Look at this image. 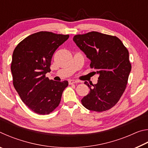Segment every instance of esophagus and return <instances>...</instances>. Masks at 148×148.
Returning <instances> with one entry per match:
<instances>
[{"label":"esophagus","mask_w":148,"mask_h":148,"mask_svg":"<svg viewBox=\"0 0 148 148\" xmlns=\"http://www.w3.org/2000/svg\"><path fill=\"white\" fill-rule=\"evenodd\" d=\"M69 82L70 85H72V84L77 83V82H79V81H77V80H75V79H70Z\"/></svg>","instance_id":"obj_1"}]
</instances>
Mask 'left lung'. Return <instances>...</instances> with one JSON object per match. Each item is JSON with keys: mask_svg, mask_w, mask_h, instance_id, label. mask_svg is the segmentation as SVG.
I'll return each instance as SVG.
<instances>
[{"mask_svg": "<svg viewBox=\"0 0 148 148\" xmlns=\"http://www.w3.org/2000/svg\"><path fill=\"white\" fill-rule=\"evenodd\" d=\"M73 40L99 74L97 84L85 82L90 92L82 99V105L95 112L110 110L118 102L128 83L131 71L128 49L116 36L96 31L75 35Z\"/></svg>", "mask_w": 148, "mask_h": 148, "instance_id": "left-lung-1", "label": "left lung"}]
</instances>
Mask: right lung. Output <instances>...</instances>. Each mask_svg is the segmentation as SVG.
Wrapping results in <instances>:
<instances>
[{
    "label": "right lung",
    "mask_w": 148,
    "mask_h": 148,
    "mask_svg": "<svg viewBox=\"0 0 148 148\" xmlns=\"http://www.w3.org/2000/svg\"><path fill=\"white\" fill-rule=\"evenodd\" d=\"M69 38V34L40 31L26 37L14 49L11 64L13 85L22 101L34 113H51L69 86L66 80L59 82L46 77L51 71L54 52Z\"/></svg>",
    "instance_id": "right-lung-1"
}]
</instances>
